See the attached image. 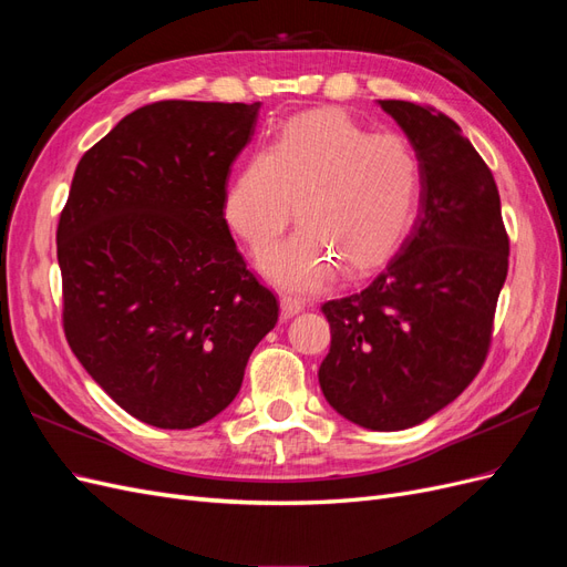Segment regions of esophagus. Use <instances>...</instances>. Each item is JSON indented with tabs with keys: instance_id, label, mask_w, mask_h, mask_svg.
I'll use <instances>...</instances> for the list:
<instances>
[{
	"instance_id": "obj_1",
	"label": "esophagus",
	"mask_w": 567,
	"mask_h": 567,
	"mask_svg": "<svg viewBox=\"0 0 567 567\" xmlns=\"http://www.w3.org/2000/svg\"><path fill=\"white\" fill-rule=\"evenodd\" d=\"M302 310H305V302H300V300H296V298H281V317H284V319L296 317V315L302 312Z\"/></svg>"
}]
</instances>
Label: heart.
Listing matches in <instances>:
<instances>
[{"label":"heart","instance_id":"b5f03b06","mask_svg":"<svg viewBox=\"0 0 567 567\" xmlns=\"http://www.w3.org/2000/svg\"><path fill=\"white\" fill-rule=\"evenodd\" d=\"M421 194V161L402 134L369 132L336 109L290 117L236 169L221 198L227 227L262 250L298 205L302 227L257 265L290 293H317L346 265L362 274L400 248Z\"/></svg>","mask_w":567,"mask_h":567}]
</instances>
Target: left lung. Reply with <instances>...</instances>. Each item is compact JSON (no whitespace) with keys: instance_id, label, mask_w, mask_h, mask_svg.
Masks as SVG:
<instances>
[{"instance_id":"left-lung-1","label":"left lung","mask_w":567,"mask_h":567,"mask_svg":"<svg viewBox=\"0 0 567 567\" xmlns=\"http://www.w3.org/2000/svg\"><path fill=\"white\" fill-rule=\"evenodd\" d=\"M421 161V210L364 290L329 300L326 402L369 431H404L437 414L483 369L508 274L499 188L444 113L385 99Z\"/></svg>"}]
</instances>
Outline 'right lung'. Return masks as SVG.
I'll list each match as a JSON object with an SVG mask.
<instances>
[{"label": "right lung", "mask_w": 567, "mask_h": 567, "mask_svg": "<svg viewBox=\"0 0 567 567\" xmlns=\"http://www.w3.org/2000/svg\"><path fill=\"white\" fill-rule=\"evenodd\" d=\"M260 101H156L75 167L56 229L63 331L130 416L186 431L225 411L279 319L221 215Z\"/></svg>", "instance_id": "right-lung-1"}]
</instances>
